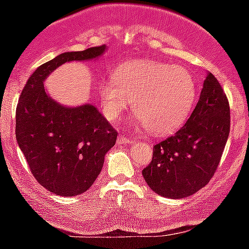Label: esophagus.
<instances>
[{
    "label": "esophagus",
    "instance_id": "esophagus-1",
    "mask_svg": "<svg viewBox=\"0 0 249 249\" xmlns=\"http://www.w3.org/2000/svg\"><path fill=\"white\" fill-rule=\"evenodd\" d=\"M117 143L118 144H125V143H131V141H130L129 139H126L124 135H119V136H118Z\"/></svg>",
    "mask_w": 249,
    "mask_h": 249
}]
</instances>
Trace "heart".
Masks as SVG:
<instances>
[{
    "label": "heart",
    "mask_w": 249,
    "mask_h": 249,
    "mask_svg": "<svg viewBox=\"0 0 249 249\" xmlns=\"http://www.w3.org/2000/svg\"><path fill=\"white\" fill-rule=\"evenodd\" d=\"M100 105L110 120L131 107L137 122L153 135L165 136L179 129L192 113L196 89L192 74L180 66L154 60H134L115 70L114 79L99 88Z\"/></svg>",
    "instance_id": "b5f03b06"
}]
</instances>
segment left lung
Segmentation results:
<instances>
[{
	"mask_svg": "<svg viewBox=\"0 0 249 249\" xmlns=\"http://www.w3.org/2000/svg\"><path fill=\"white\" fill-rule=\"evenodd\" d=\"M230 132V107L219 82L207 72L192 115L173 136L153 148L142 175L164 197L183 199L205 187L217 170Z\"/></svg>",
	"mask_w": 249,
	"mask_h": 249,
	"instance_id": "obj_1",
	"label": "left lung"
}]
</instances>
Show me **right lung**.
Masks as SVG:
<instances>
[{"mask_svg":"<svg viewBox=\"0 0 249 249\" xmlns=\"http://www.w3.org/2000/svg\"><path fill=\"white\" fill-rule=\"evenodd\" d=\"M106 49L92 47L57 55L31 74L20 95L18 144L37 182L53 194L76 196L87 192L101 172L118 132L94 105L64 106L48 94L43 82L61 65L96 60Z\"/></svg>","mask_w":249,"mask_h":249,"instance_id":"obj_1","label":"right lung"}]
</instances>
